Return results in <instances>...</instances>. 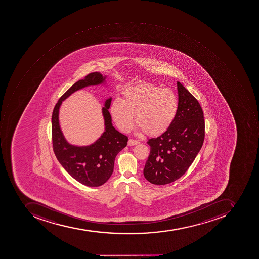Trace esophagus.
Returning a JSON list of instances; mask_svg holds the SVG:
<instances>
[{
    "mask_svg": "<svg viewBox=\"0 0 259 259\" xmlns=\"http://www.w3.org/2000/svg\"><path fill=\"white\" fill-rule=\"evenodd\" d=\"M139 142L138 140H135V139H130L127 142V145L128 146H134V145L139 144Z\"/></svg>",
    "mask_w": 259,
    "mask_h": 259,
    "instance_id": "esophagus-1",
    "label": "esophagus"
}]
</instances>
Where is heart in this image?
Masks as SVG:
<instances>
[{
    "instance_id": "b5f03b06",
    "label": "heart",
    "mask_w": 259,
    "mask_h": 259,
    "mask_svg": "<svg viewBox=\"0 0 259 259\" xmlns=\"http://www.w3.org/2000/svg\"><path fill=\"white\" fill-rule=\"evenodd\" d=\"M179 102L175 93L168 88L153 84H139L127 88L122 101L115 100L110 113L117 127L127 132L136 123L147 136L162 134L177 116Z\"/></svg>"
}]
</instances>
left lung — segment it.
Returning a JSON list of instances; mask_svg holds the SVG:
<instances>
[{
  "instance_id": "obj_1",
  "label": "left lung",
  "mask_w": 259,
  "mask_h": 259,
  "mask_svg": "<svg viewBox=\"0 0 259 259\" xmlns=\"http://www.w3.org/2000/svg\"><path fill=\"white\" fill-rule=\"evenodd\" d=\"M179 106L168 130L147 142L150 155L143 174L149 182L164 185L182 177L202 148L205 139L203 111L196 98L177 82Z\"/></svg>"
}]
</instances>
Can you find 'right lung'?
<instances>
[{"mask_svg":"<svg viewBox=\"0 0 259 259\" xmlns=\"http://www.w3.org/2000/svg\"><path fill=\"white\" fill-rule=\"evenodd\" d=\"M105 77L99 72H91L74 83L60 98L52 114V143L54 154L63 168L78 182L88 187H99L113 174L116 156L127 146L128 138L116 131L112 124L109 112L112 98L105 101L102 108L105 129L93 144L75 146L64 139L59 124V109L64 99L75 91L88 86L102 83Z\"/></svg>","mask_w":259,"mask_h":259,"instance_id":"right-lung-1","label":"right lung"}]
</instances>
